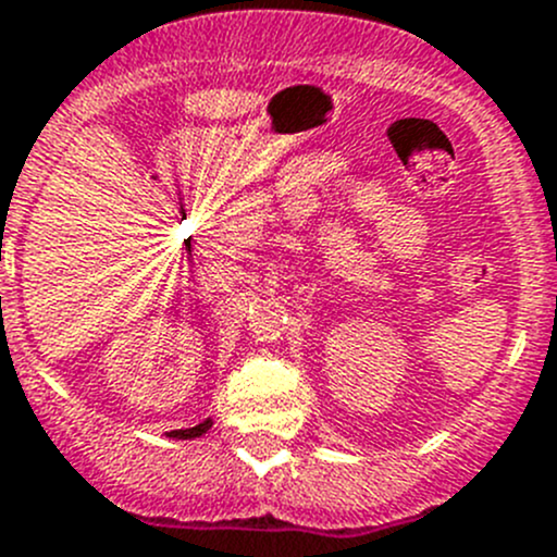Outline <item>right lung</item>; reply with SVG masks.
<instances>
[{
    "label": "right lung",
    "mask_w": 557,
    "mask_h": 557,
    "mask_svg": "<svg viewBox=\"0 0 557 557\" xmlns=\"http://www.w3.org/2000/svg\"><path fill=\"white\" fill-rule=\"evenodd\" d=\"M212 429V420L207 418L205 423H199V425H194V429H180V431H170V436L172 440H196V436H205L207 431Z\"/></svg>",
    "instance_id": "right-lung-1"
}]
</instances>
